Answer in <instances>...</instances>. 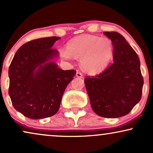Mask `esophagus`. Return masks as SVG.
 <instances>
[{"label": "esophagus", "instance_id": "1", "mask_svg": "<svg viewBox=\"0 0 153 153\" xmlns=\"http://www.w3.org/2000/svg\"><path fill=\"white\" fill-rule=\"evenodd\" d=\"M76 77H78V78H82L83 74H82V73L80 72V71H77L76 74Z\"/></svg>", "mask_w": 153, "mask_h": 153}]
</instances>
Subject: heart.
I'll use <instances>...</instances> for the list:
<instances>
[{
  "instance_id": "obj_1",
  "label": "heart",
  "mask_w": 153,
  "mask_h": 153,
  "mask_svg": "<svg viewBox=\"0 0 153 153\" xmlns=\"http://www.w3.org/2000/svg\"><path fill=\"white\" fill-rule=\"evenodd\" d=\"M60 56L71 60L80 59V65L86 72L97 74L108 65L113 54V45L108 37L82 35L67 43V49L59 50Z\"/></svg>"
}]
</instances>
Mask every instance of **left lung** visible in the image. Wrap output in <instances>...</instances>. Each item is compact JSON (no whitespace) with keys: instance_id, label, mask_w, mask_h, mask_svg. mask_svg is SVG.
Instances as JSON below:
<instances>
[{"instance_id":"8db88e82","label":"left lung","mask_w":153,"mask_h":153,"mask_svg":"<svg viewBox=\"0 0 153 153\" xmlns=\"http://www.w3.org/2000/svg\"><path fill=\"white\" fill-rule=\"evenodd\" d=\"M111 39L113 62L103 72L84 79L91 108L98 116L115 118L126 116L140 101L143 78L140 62L125 37L103 32Z\"/></svg>"}]
</instances>
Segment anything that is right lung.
Wrapping results in <instances>:
<instances>
[{"instance_id": "1", "label": "right lung", "mask_w": 153, "mask_h": 153, "mask_svg": "<svg viewBox=\"0 0 153 153\" xmlns=\"http://www.w3.org/2000/svg\"><path fill=\"white\" fill-rule=\"evenodd\" d=\"M59 37H43L22 45L9 67L8 94L16 111L32 119L54 116L76 71L62 70L53 62Z\"/></svg>"}]
</instances>
